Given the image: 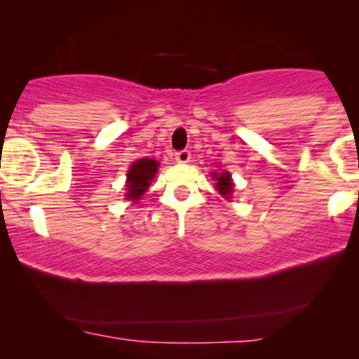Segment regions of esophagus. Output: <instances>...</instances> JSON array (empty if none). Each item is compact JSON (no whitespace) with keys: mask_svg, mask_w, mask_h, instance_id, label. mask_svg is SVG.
Masks as SVG:
<instances>
[{"mask_svg":"<svg viewBox=\"0 0 359 359\" xmlns=\"http://www.w3.org/2000/svg\"><path fill=\"white\" fill-rule=\"evenodd\" d=\"M175 156H176V161H178V163H188L191 158V154H189V150H180V151H176Z\"/></svg>","mask_w":359,"mask_h":359,"instance_id":"34e87169","label":"esophagus"}]
</instances>
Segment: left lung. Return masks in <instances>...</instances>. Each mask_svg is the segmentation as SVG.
I'll return each mask as SVG.
<instances>
[{"instance_id": "8db88e82", "label": "left lung", "mask_w": 359, "mask_h": 359, "mask_svg": "<svg viewBox=\"0 0 359 359\" xmlns=\"http://www.w3.org/2000/svg\"><path fill=\"white\" fill-rule=\"evenodd\" d=\"M212 178L217 181L215 183V188H217L219 194L224 196L225 199L232 198V189H233V183H232V175L229 171H220V173H212Z\"/></svg>"}]
</instances>
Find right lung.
<instances>
[{
  "label": "right lung",
  "mask_w": 359,
  "mask_h": 359,
  "mask_svg": "<svg viewBox=\"0 0 359 359\" xmlns=\"http://www.w3.org/2000/svg\"><path fill=\"white\" fill-rule=\"evenodd\" d=\"M158 161L151 158H140L137 160L134 165L127 171V193L126 198L129 201L137 203L155 178L156 168H158Z\"/></svg>",
  "instance_id": "right-lung-1"
}]
</instances>
